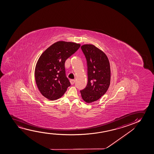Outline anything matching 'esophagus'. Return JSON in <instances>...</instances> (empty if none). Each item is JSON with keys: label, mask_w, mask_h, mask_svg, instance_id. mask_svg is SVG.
Masks as SVG:
<instances>
[{"label": "esophagus", "mask_w": 154, "mask_h": 154, "mask_svg": "<svg viewBox=\"0 0 154 154\" xmlns=\"http://www.w3.org/2000/svg\"><path fill=\"white\" fill-rule=\"evenodd\" d=\"M70 82L71 84L74 85L75 82V79H72V80H70Z\"/></svg>", "instance_id": "1"}]
</instances>
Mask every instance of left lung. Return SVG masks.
Returning <instances> with one entry per match:
<instances>
[{"instance_id": "obj_1", "label": "left lung", "mask_w": 154, "mask_h": 154, "mask_svg": "<svg viewBox=\"0 0 154 154\" xmlns=\"http://www.w3.org/2000/svg\"><path fill=\"white\" fill-rule=\"evenodd\" d=\"M81 49L86 58L88 82L80 93L85 102L91 103L100 98L109 87V61L105 54L93 45H84Z\"/></svg>"}]
</instances>
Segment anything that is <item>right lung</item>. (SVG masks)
Masks as SVG:
<instances>
[{"label": "right lung", "instance_id": "add662e5", "mask_svg": "<svg viewBox=\"0 0 154 154\" xmlns=\"http://www.w3.org/2000/svg\"><path fill=\"white\" fill-rule=\"evenodd\" d=\"M80 44L59 41L49 47L36 63L35 77L39 91L51 100L59 99L70 83L66 76L65 63L79 48Z\"/></svg>", "mask_w": 154, "mask_h": 154}]
</instances>
